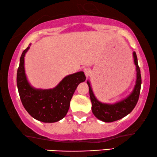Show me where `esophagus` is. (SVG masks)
Returning <instances> with one entry per match:
<instances>
[{
  "instance_id": "1",
  "label": "esophagus",
  "mask_w": 157,
  "mask_h": 157,
  "mask_svg": "<svg viewBox=\"0 0 157 157\" xmlns=\"http://www.w3.org/2000/svg\"><path fill=\"white\" fill-rule=\"evenodd\" d=\"M83 72H84L85 75H86V77H88L89 76V74H90L91 73V70L88 68H85L84 69H83Z\"/></svg>"
}]
</instances>
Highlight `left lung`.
Masks as SVG:
<instances>
[{
    "mask_svg": "<svg viewBox=\"0 0 157 157\" xmlns=\"http://www.w3.org/2000/svg\"><path fill=\"white\" fill-rule=\"evenodd\" d=\"M134 63L136 67V81L134 89L129 96L123 100L116 102L115 104H106L98 101L94 94L91 89L90 83L87 81V84L89 86V95L92 106L91 109L92 113L97 118L105 123H111L123 118L128 115L136 107L139 98L140 91L141 86V71L138 64V59L136 53H133Z\"/></svg>",
    "mask_w": 157,
    "mask_h": 157,
    "instance_id": "8db88e82",
    "label": "left lung"
}]
</instances>
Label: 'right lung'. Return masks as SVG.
I'll list each match as a JSON object with an SVG mask.
<instances>
[{"label": "right lung", "mask_w": 157, "mask_h": 157, "mask_svg": "<svg viewBox=\"0 0 157 157\" xmlns=\"http://www.w3.org/2000/svg\"><path fill=\"white\" fill-rule=\"evenodd\" d=\"M29 46L22 52L16 76L22 105L28 113L39 121L58 122L66 115L75 90L79 83L85 81L86 76L83 71H79L65 77L53 89L34 88L28 82L24 69V56Z\"/></svg>", "instance_id": "obj_1"}]
</instances>
